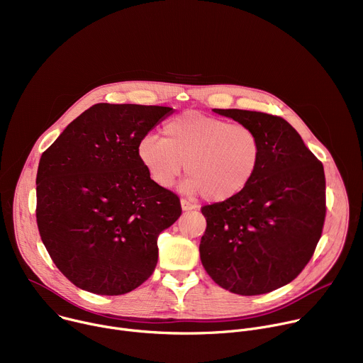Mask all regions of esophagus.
Wrapping results in <instances>:
<instances>
[{
    "label": "esophagus",
    "instance_id": "1",
    "mask_svg": "<svg viewBox=\"0 0 363 363\" xmlns=\"http://www.w3.org/2000/svg\"><path fill=\"white\" fill-rule=\"evenodd\" d=\"M181 208L182 211H191V210H195V205L186 199H181Z\"/></svg>",
    "mask_w": 363,
    "mask_h": 363
}]
</instances>
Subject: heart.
Listing matches in <instances>:
<instances>
[{"mask_svg": "<svg viewBox=\"0 0 363 363\" xmlns=\"http://www.w3.org/2000/svg\"><path fill=\"white\" fill-rule=\"evenodd\" d=\"M162 132L164 138L149 133L136 146L140 165L161 188H171L186 169L185 192L221 202L244 191L260 167L262 140L247 125L188 111Z\"/></svg>", "mask_w": 363, "mask_h": 363, "instance_id": "obj_1", "label": "heart"}]
</instances>
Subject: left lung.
<instances>
[{"label":"left lung","instance_id":"8db88e82","mask_svg":"<svg viewBox=\"0 0 363 363\" xmlns=\"http://www.w3.org/2000/svg\"><path fill=\"white\" fill-rule=\"evenodd\" d=\"M214 112L257 132L262 161L244 191L201 208L206 220L201 262L223 289L264 294L294 280L315 252L326 217L323 165L280 116Z\"/></svg>","mask_w":363,"mask_h":363}]
</instances>
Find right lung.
<instances>
[{
    "instance_id": "obj_1",
    "label": "right lung",
    "mask_w": 363,
    "mask_h": 363,
    "mask_svg": "<svg viewBox=\"0 0 363 363\" xmlns=\"http://www.w3.org/2000/svg\"><path fill=\"white\" fill-rule=\"evenodd\" d=\"M172 112L97 103L43 152L35 179L40 237L79 289L125 294L157 267L158 235L182 210L178 195L149 178L136 146Z\"/></svg>"
}]
</instances>
